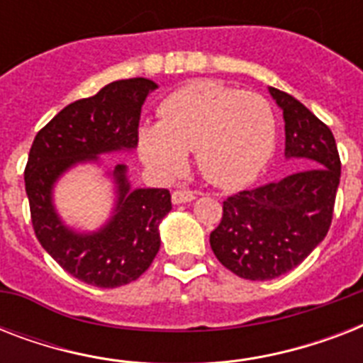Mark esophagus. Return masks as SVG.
<instances>
[{
  "mask_svg": "<svg viewBox=\"0 0 363 363\" xmlns=\"http://www.w3.org/2000/svg\"><path fill=\"white\" fill-rule=\"evenodd\" d=\"M171 199H173V203H188V201H194L196 199V194L192 190H175V192L171 194Z\"/></svg>",
  "mask_w": 363,
  "mask_h": 363,
  "instance_id": "obj_1",
  "label": "esophagus"
}]
</instances>
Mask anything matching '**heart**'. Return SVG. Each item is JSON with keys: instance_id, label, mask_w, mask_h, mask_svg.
I'll return each mask as SVG.
<instances>
[{"instance_id": "heart-1", "label": "heart", "mask_w": 363, "mask_h": 363, "mask_svg": "<svg viewBox=\"0 0 363 363\" xmlns=\"http://www.w3.org/2000/svg\"><path fill=\"white\" fill-rule=\"evenodd\" d=\"M158 124L141 130L143 160L164 175H179L196 152L201 175L215 186L247 184L275 147V116L267 99L215 81H196L171 92L158 107Z\"/></svg>"}]
</instances>
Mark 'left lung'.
Wrapping results in <instances>:
<instances>
[{
	"instance_id": "left-lung-1",
	"label": "left lung",
	"mask_w": 363,
	"mask_h": 363,
	"mask_svg": "<svg viewBox=\"0 0 363 363\" xmlns=\"http://www.w3.org/2000/svg\"><path fill=\"white\" fill-rule=\"evenodd\" d=\"M269 92L284 116V154L303 169L230 196L209 238L218 262L248 281L284 275L315 250L332 226L341 179L332 130L290 94Z\"/></svg>"
}]
</instances>
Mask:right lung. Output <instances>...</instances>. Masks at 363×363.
Here are the masks:
<instances>
[{
  "label": "right lung",
  "instance_id": "add662e5",
  "mask_svg": "<svg viewBox=\"0 0 363 363\" xmlns=\"http://www.w3.org/2000/svg\"><path fill=\"white\" fill-rule=\"evenodd\" d=\"M156 88L143 77L111 82L92 98L64 107L31 143L24 182L35 238L69 275L92 286H122L150 267L160 250L158 224L171 211L169 190H130L125 165L118 164L116 215L92 235L71 232L60 222L50 203V190L77 162L137 147L143 101Z\"/></svg>",
  "mask_w": 363,
  "mask_h": 363
}]
</instances>
